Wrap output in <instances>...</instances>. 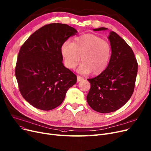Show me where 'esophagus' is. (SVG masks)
<instances>
[{
    "mask_svg": "<svg viewBox=\"0 0 151 151\" xmlns=\"http://www.w3.org/2000/svg\"><path fill=\"white\" fill-rule=\"evenodd\" d=\"M83 80H84L83 78H82V77H81L80 76H77V82H80V81H82Z\"/></svg>",
    "mask_w": 151,
    "mask_h": 151,
    "instance_id": "34e87169",
    "label": "esophagus"
}]
</instances>
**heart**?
Returning a JSON list of instances; mask_svg holds the SVG:
<instances>
[{
    "mask_svg": "<svg viewBox=\"0 0 151 151\" xmlns=\"http://www.w3.org/2000/svg\"><path fill=\"white\" fill-rule=\"evenodd\" d=\"M62 55L65 66L74 69L80 61L82 63L77 71L81 74L99 75L109 63L111 47L108 42L92 34L75 38L72 43L65 42L61 47Z\"/></svg>",
    "mask_w": 151,
    "mask_h": 151,
    "instance_id": "b5f03b06",
    "label": "heart"
}]
</instances>
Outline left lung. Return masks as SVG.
<instances>
[{"label":"left lung","instance_id":"left-lung-1","mask_svg":"<svg viewBox=\"0 0 151 151\" xmlns=\"http://www.w3.org/2000/svg\"><path fill=\"white\" fill-rule=\"evenodd\" d=\"M107 28L94 29V31ZM108 38L111 55L106 68L97 76L88 79L91 89L87 96L89 105L99 113H108L121 108L132 96L138 72V63L131 47L113 31Z\"/></svg>","mask_w":151,"mask_h":151}]
</instances>
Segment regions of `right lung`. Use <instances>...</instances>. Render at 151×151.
Listing matches in <instances>:
<instances>
[{"label": "right lung", "mask_w": 151, "mask_h": 151, "mask_svg": "<svg viewBox=\"0 0 151 151\" xmlns=\"http://www.w3.org/2000/svg\"><path fill=\"white\" fill-rule=\"evenodd\" d=\"M78 31L65 24L52 23L32 34L21 47L15 75L23 98L34 107L51 110L63 101L76 76L63 65L62 44Z\"/></svg>", "instance_id": "add662e5"}]
</instances>
